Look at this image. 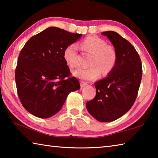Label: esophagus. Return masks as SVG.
Instances as JSON below:
<instances>
[{
    "mask_svg": "<svg viewBox=\"0 0 158 158\" xmlns=\"http://www.w3.org/2000/svg\"><path fill=\"white\" fill-rule=\"evenodd\" d=\"M80 84H81V88L84 87L85 85H87L86 83L84 82V81H81V82H80Z\"/></svg>",
    "mask_w": 158,
    "mask_h": 158,
    "instance_id": "esophagus-1",
    "label": "esophagus"
}]
</instances>
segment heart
Returning <instances> with one entry per match:
<instances>
[{
  "label": "heart",
  "mask_w": 158,
  "mask_h": 158,
  "mask_svg": "<svg viewBox=\"0 0 158 158\" xmlns=\"http://www.w3.org/2000/svg\"><path fill=\"white\" fill-rule=\"evenodd\" d=\"M81 49L85 53L92 54L88 68H79L73 72V74L80 79L92 81L98 78L101 73L106 75L114 69L117 61L116 49L107 45L103 39L96 35H89L80 44ZM64 59L71 68H77L79 59L77 47L75 44L67 46L63 53Z\"/></svg>",
  "instance_id": "obj_1"
}]
</instances>
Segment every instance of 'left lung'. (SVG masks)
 Listing matches in <instances>:
<instances>
[{"label": "left lung", "instance_id": "obj_1", "mask_svg": "<svg viewBox=\"0 0 158 158\" xmlns=\"http://www.w3.org/2000/svg\"><path fill=\"white\" fill-rule=\"evenodd\" d=\"M113 44L117 61L106 78L95 83L96 95L86 102L89 114L100 122L119 118L132 107L139 89L142 65L139 55L127 40L114 31L102 33Z\"/></svg>", "mask_w": 158, "mask_h": 158}]
</instances>
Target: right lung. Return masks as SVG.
Returning <instances> with one entry per match:
<instances>
[{"label": "right lung", "mask_w": 158, "mask_h": 158, "mask_svg": "<svg viewBox=\"0 0 158 158\" xmlns=\"http://www.w3.org/2000/svg\"><path fill=\"white\" fill-rule=\"evenodd\" d=\"M82 34L49 27L31 37L21 50L15 69L17 93L29 113L47 118L59 111L69 93L80 89L70 77L63 53Z\"/></svg>", "instance_id": "right-lung-1"}]
</instances>
